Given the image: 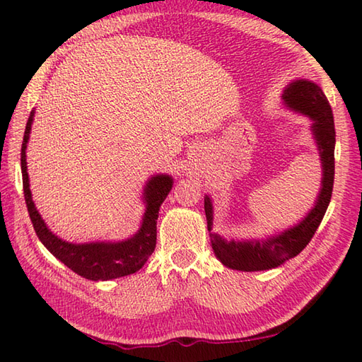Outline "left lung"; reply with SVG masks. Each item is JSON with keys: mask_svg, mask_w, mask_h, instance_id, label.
Segmentation results:
<instances>
[{"mask_svg": "<svg viewBox=\"0 0 362 362\" xmlns=\"http://www.w3.org/2000/svg\"><path fill=\"white\" fill-rule=\"evenodd\" d=\"M284 103L288 107L300 113L308 115L314 119L313 130L320 151L324 179L322 189L314 209L308 213L298 226L284 230L280 235L267 238L264 241H224L221 236L210 233L211 247L216 257L227 267L236 271H266L283 264L284 261L297 257L302 252L311 238L316 233L322 219L325 216L329 199L333 193L334 182V121L332 105L319 86L310 81H296L284 90ZM205 216L206 227L211 232L213 226V206L209 197H205Z\"/></svg>", "mask_w": 362, "mask_h": 362, "instance_id": "left-lung-1", "label": "left lung"}]
</instances>
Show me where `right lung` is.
Wrapping results in <instances>:
<instances>
[{"label":"right lung","instance_id":"obj_1","mask_svg":"<svg viewBox=\"0 0 362 362\" xmlns=\"http://www.w3.org/2000/svg\"><path fill=\"white\" fill-rule=\"evenodd\" d=\"M34 110L30 112L26 122L25 136L21 144V174L23 191L28 206L29 218L38 240L48 249L54 257L62 261L73 272L88 280H110L135 274L152 255L157 244V219L160 205L163 204L169 191L173 188V179L169 175H156L148 182L144 188L146 213L141 228L138 233L127 241L121 243H91V244H71L65 243L52 235L46 227L43 219L38 214L30 197L29 177L26 166V144L29 140L30 124H33Z\"/></svg>","mask_w":362,"mask_h":362}]
</instances>
